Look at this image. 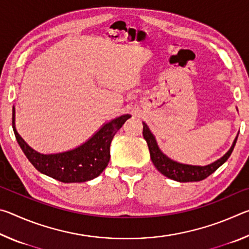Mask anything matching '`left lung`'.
<instances>
[{"label":"left lung","mask_w":249,"mask_h":249,"mask_svg":"<svg viewBox=\"0 0 249 249\" xmlns=\"http://www.w3.org/2000/svg\"><path fill=\"white\" fill-rule=\"evenodd\" d=\"M144 128H142V136L147 142L148 145L149 153L151 161L157 168V170L161 172L163 176L168 177L175 181H179V182H192V181H201L205 178H208L210 175H212L217 168H220L223 163H224L233 151L237 137L235 138L233 145L230 148V150L220 158L216 161H214L210 165L206 166H192V165H184V163L177 162L175 160L170 159L169 157L162 153L159 149L156 142V138L148 128L146 123H142Z\"/></svg>","instance_id":"left-lung-1"}]
</instances>
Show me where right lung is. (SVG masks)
<instances>
[{"label":"right lung","instance_id":"add662e5","mask_svg":"<svg viewBox=\"0 0 249 249\" xmlns=\"http://www.w3.org/2000/svg\"><path fill=\"white\" fill-rule=\"evenodd\" d=\"M130 117L125 114L104 124L89 141L72 150L44 155L31 148L15 128V108L12 126L18 145L32 165L41 174L65 183L86 182L100 176L109 161V145L123 124Z\"/></svg>","mask_w":249,"mask_h":249}]
</instances>
